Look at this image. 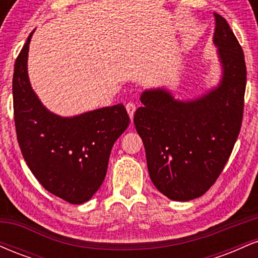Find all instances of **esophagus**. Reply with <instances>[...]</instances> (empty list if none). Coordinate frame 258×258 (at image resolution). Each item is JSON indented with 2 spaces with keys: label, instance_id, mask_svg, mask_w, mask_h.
<instances>
[{
  "label": "esophagus",
  "instance_id": "1",
  "mask_svg": "<svg viewBox=\"0 0 258 258\" xmlns=\"http://www.w3.org/2000/svg\"><path fill=\"white\" fill-rule=\"evenodd\" d=\"M126 110H127V112H128L130 117H131V120H132L133 119V115H135V111H136V104H135V103H132V102L127 103V104H126Z\"/></svg>",
  "mask_w": 258,
  "mask_h": 258
}]
</instances>
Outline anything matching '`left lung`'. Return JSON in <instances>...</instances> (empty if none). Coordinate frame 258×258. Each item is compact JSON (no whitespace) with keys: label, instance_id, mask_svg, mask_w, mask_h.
<instances>
[{"label":"left lung","instance_id":"1","mask_svg":"<svg viewBox=\"0 0 258 258\" xmlns=\"http://www.w3.org/2000/svg\"><path fill=\"white\" fill-rule=\"evenodd\" d=\"M221 84L200 98L176 100L166 90L142 93L133 122L146 148L149 176L168 199L189 201L217 180L240 132L246 65L227 20L215 13Z\"/></svg>","mask_w":258,"mask_h":258}]
</instances>
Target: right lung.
I'll return each mask as SVG.
<instances>
[{
  "label": "right lung",
  "mask_w": 258,
  "mask_h": 258,
  "mask_svg": "<svg viewBox=\"0 0 258 258\" xmlns=\"http://www.w3.org/2000/svg\"><path fill=\"white\" fill-rule=\"evenodd\" d=\"M34 32V31H32ZM32 32L18 55L13 108L23 158L49 193L70 204L86 203L105 178L109 156L130 116L123 104L61 117L48 111L32 91L28 52Z\"/></svg>",
  "instance_id": "add662e5"
}]
</instances>
